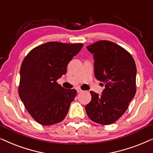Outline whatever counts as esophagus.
Listing matches in <instances>:
<instances>
[{"label": "esophagus", "mask_w": 153, "mask_h": 153, "mask_svg": "<svg viewBox=\"0 0 153 153\" xmlns=\"http://www.w3.org/2000/svg\"><path fill=\"white\" fill-rule=\"evenodd\" d=\"M76 91H77V93L82 92V90H81L80 88H79V87H77V88H76Z\"/></svg>", "instance_id": "1"}]
</instances>
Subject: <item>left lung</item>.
<instances>
[{"label":"left lung","mask_w":153,"mask_h":153,"mask_svg":"<svg viewBox=\"0 0 153 153\" xmlns=\"http://www.w3.org/2000/svg\"><path fill=\"white\" fill-rule=\"evenodd\" d=\"M86 48L94 54L95 76L105 88L101 96L91 91L86 112L93 122L112 124L124 114L136 94V63L127 51L112 41H99Z\"/></svg>","instance_id":"1"}]
</instances>
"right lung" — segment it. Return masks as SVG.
<instances>
[{"instance_id": "add662e5", "label": "right lung", "mask_w": 153, "mask_h": 153, "mask_svg": "<svg viewBox=\"0 0 153 153\" xmlns=\"http://www.w3.org/2000/svg\"><path fill=\"white\" fill-rule=\"evenodd\" d=\"M83 45L51 41L33 48L24 58L19 96L39 124L49 126L66 117L76 91L64 88L57 80L66 74L67 65Z\"/></svg>"}]
</instances>
